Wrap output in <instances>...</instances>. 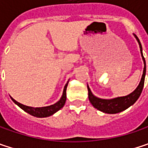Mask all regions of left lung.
Wrapping results in <instances>:
<instances>
[{
    "mask_svg": "<svg viewBox=\"0 0 148 148\" xmlns=\"http://www.w3.org/2000/svg\"><path fill=\"white\" fill-rule=\"evenodd\" d=\"M134 37L140 45L141 56H142V59L144 62V69H143V74L141 76L140 84L133 92H131L130 94L124 96V97H118V98H115V99H103L95 97L92 93L89 86H87L88 98H89L91 103L93 105L94 108H96L97 110H99L100 111H103L104 113L116 114V113H118V112H121V111L126 110L127 108H129L130 106H131L132 104L135 103V101L139 99V97L142 92L143 86H144V80H145V75H146V62H145V58L142 54V47L140 45V42L136 35H134Z\"/></svg>",
    "mask_w": 148,
    "mask_h": 148,
    "instance_id": "8db88e82",
    "label": "left lung"
}]
</instances>
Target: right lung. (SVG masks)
I'll return each mask as SVG.
<instances>
[{
	"label": "right lung",
	"instance_id": "1",
	"mask_svg": "<svg viewBox=\"0 0 148 148\" xmlns=\"http://www.w3.org/2000/svg\"><path fill=\"white\" fill-rule=\"evenodd\" d=\"M69 83V82H68ZM68 83L65 85L64 86V89H63V93H62V98L60 99V100L58 102H56V103L52 104V105H49V106H45V107H30V106H26V105H24L22 103L17 102L15 99H14L13 98L12 100L14 102L18 107H20L23 110H25V112L29 113L30 115L33 116H37V117H47V116H49L51 115H53L54 113H56V111H58L60 109H62L66 102V99H67V96H66V90H67V86H68Z\"/></svg>",
	"mask_w": 148,
	"mask_h": 148
}]
</instances>
